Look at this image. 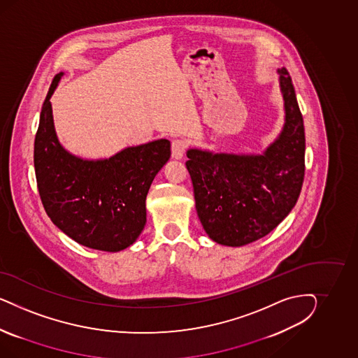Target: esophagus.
<instances>
[{
	"mask_svg": "<svg viewBox=\"0 0 358 358\" xmlns=\"http://www.w3.org/2000/svg\"><path fill=\"white\" fill-rule=\"evenodd\" d=\"M172 157L173 159H177V160H180V159H182V156H184L185 151H186V148H187V144H186V141H182V139H174L172 141Z\"/></svg>",
	"mask_w": 358,
	"mask_h": 358,
	"instance_id": "1",
	"label": "esophagus"
}]
</instances>
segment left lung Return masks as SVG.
Segmentation results:
<instances>
[{"label": "left lung", "mask_w": 358, "mask_h": 358, "mask_svg": "<svg viewBox=\"0 0 358 358\" xmlns=\"http://www.w3.org/2000/svg\"><path fill=\"white\" fill-rule=\"evenodd\" d=\"M285 102L280 136L262 155L213 153L192 148L186 168L196 214L217 244L241 247L264 238L295 206L304 178V126L292 77L278 69Z\"/></svg>", "instance_id": "obj_1"}]
</instances>
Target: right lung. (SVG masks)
Listing matches in <instances>:
<instances>
[{
  "instance_id": "add662e5",
  "label": "right lung",
  "mask_w": 358,
  "mask_h": 358,
  "mask_svg": "<svg viewBox=\"0 0 358 358\" xmlns=\"http://www.w3.org/2000/svg\"><path fill=\"white\" fill-rule=\"evenodd\" d=\"M44 99L34 143L39 195L56 227L92 250L118 252L136 241L147 222L150 186L171 157V141L129 147L103 160H84L64 150L55 132L52 106L60 77Z\"/></svg>"
}]
</instances>
